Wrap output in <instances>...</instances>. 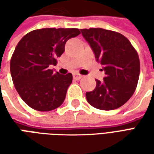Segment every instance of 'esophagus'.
I'll return each mask as SVG.
<instances>
[{"label":"esophagus","instance_id":"esophagus-1","mask_svg":"<svg viewBox=\"0 0 154 154\" xmlns=\"http://www.w3.org/2000/svg\"><path fill=\"white\" fill-rule=\"evenodd\" d=\"M82 77V75H81L79 73H74L73 74V78L75 80H80L81 78Z\"/></svg>","mask_w":154,"mask_h":154}]
</instances>
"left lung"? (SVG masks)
Masks as SVG:
<instances>
[{
    "label": "left lung",
    "instance_id": "left-lung-1",
    "mask_svg": "<svg viewBox=\"0 0 154 154\" xmlns=\"http://www.w3.org/2000/svg\"><path fill=\"white\" fill-rule=\"evenodd\" d=\"M90 44L106 77L86 93L88 103L102 110H116L132 97L140 72L139 55L128 38L118 32L101 28L81 29Z\"/></svg>",
    "mask_w": 154,
    "mask_h": 154
}]
</instances>
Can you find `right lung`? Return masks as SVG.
<instances>
[{
    "label": "right lung",
    "instance_id": "right-lung-1",
    "mask_svg": "<svg viewBox=\"0 0 154 154\" xmlns=\"http://www.w3.org/2000/svg\"><path fill=\"white\" fill-rule=\"evenodd\" d=\"M80 34L76 28H45L29 32L20 40L10 67L15 89L29 106L49 111L63 104L72 75L54 72L49 67L63 54L66 42Z\"/></svg>",
    "mask_w": 154,
    "mask_h": 154
}]
</instances>
